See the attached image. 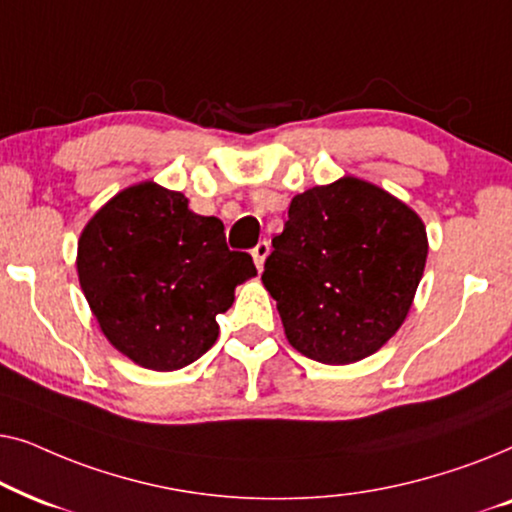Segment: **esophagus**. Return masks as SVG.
<instances>
[{"mask_svg":"<svg viewBox=\"0 0 512 512\" xmlns=\"http://www.w3.org/2000/svg\"><path fill=\"white\" fill-rule=\"evenodd\" d=\"M268 254H270V242L268 240H261L254 249H251V256H254V263H256L258 270H263V263H265V258H268Z\"/></svg>","mask_w":512,"mask_h":512,"instance_id":"34e87169","label":"esophagus"}]
</instances>
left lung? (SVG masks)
I'll return each instance as SVG.
<instances>
[{"label":"left lung","instance_id":"left-lung-1","mask_svg":"<svg viewBox=\"0 0 512 512\" xmlns=\"http://www.w3.org/2000/svg\"><path fill=\"white\" fill-rule=\"evenodd\" d=\"M426 251L424 223L408 205L345 177L291 200L261 279L291 345L307 359L345 366L401 328Z\"/></svg>","mask_w":512,"mask_h":512}]
</instances>
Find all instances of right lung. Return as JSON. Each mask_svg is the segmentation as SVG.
<instances>
[{
	"mask_svg": "<svg viewBox=\"0 0 512 512\" xmlns=\"http://www.w3.org/2000/svg\"><path fill=\"white\" fill-rule=\"evenodd\" d=\"M79 282L118 352L151 370H177L219 338L216 317L256 275L230 251L223 223L188 209L184 193L144 181L111 198L79 240Z\"/></svg>",
	"mask_w": 512,
	"mask_h": 512,
	"instance_id": "right-lung-1",
	"label": "right lung"
}]
</instances>
